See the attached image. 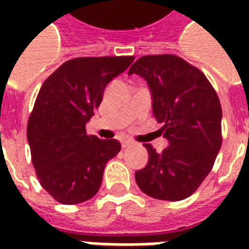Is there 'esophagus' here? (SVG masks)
Wrapping results in <instances>:
<instances>
[{
	"instance_id": "1",
	"label": "esophagus",
	"mask_w": 249,
	"mask_h": 249,
	"mask_svg": "<svg viewBox=\"0 0 249 249\" xmlns=\"http://www.w3.org/2000/svg\"><path fill=\"white\" fill-rule=\"evenodd\" d=\"M135 145V142H132V141H123V148H130V146Z\"/></svg>"
}]
</instances>
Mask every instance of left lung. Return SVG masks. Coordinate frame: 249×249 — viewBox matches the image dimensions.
I'll return each instance as SVG.
<instances>
[{"label":"left lung","mask_w":249,"mask_h":249,"mask_svg":"<svg viewBox=\"0 0 249 249\" xmlns=\"http://www.w3.org/2000/svg\"><path fill=\"white\" fill-rule=\"evenodd\" d=\"M145 78L152 108L169 145L156 152L151 144L148 164L135 173L142 192L159 200L189 197L213 167L221 148V105L208 78L175 54L142 56L128 74Z\"/></svg>","instance_id":"1"}]
</instances>
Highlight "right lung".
<instances>
[{
    "label": "right lung",
    "instance_id": "right-lung-1",
    "mask_svg": "<svg viewBox=\"0 0 249 249\" xmlns=\"http://www.w3.org/2000/svg\"><path fill=\"white\" fill-rule=\"evenodd\" d=\"M133 60L78 57L64 62L42 84L26 135L41 187L58 203L71 205L92 198L107 162L121 149L116 139L88 135L85 124L100 107L107 85Z\"/></svg>",
    "mask_w": 249,
    "mask_h": 249
}]
</instances>
